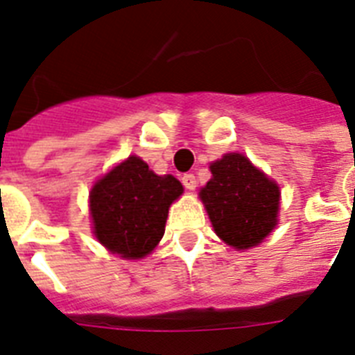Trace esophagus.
I'll use <instances>...</instances> for the list:
<instances>
[{
    "mask_svg": "<svg viewBox=\"0 0 355 355\" xmlns=\"http://www.w3.org/2000/svg\"><path fill=\"white\" fill-rule=\"evenodd\" d=\"M182 184H184V187H186V189L193 191V189H195V187H196L195 175H193V173H186V175H184V177H182Z\"/></svg>",
    "mask_w": 355,
    "mask_h": 355,
    "instance_id": "34e87169",
    "label": "esophagus"
}]
</instances>
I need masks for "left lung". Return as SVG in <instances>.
Returning a JSON list of instances; mask_svg holds the SVG:
<instances>
[{"instance_id": "8db88e82", "label": "left lung", "mask_w": 355, "mask_h": 355, "mask_svg": "<svg viewBox=\"0 0 355 355\" xmlns=\"http://www.w3.org/2000/svg\"><path fill=\"white\" fill-rule=\"evenodd\" d=\"M211 173L200 198L216 234L234 249L258 245L278 222V186L240 153L213 162Z\"/></svg>"}]
</instances>
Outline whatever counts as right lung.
Listing matches in <instances>:
<instances>
[{"instance_id": "add662e5", "label": "right lung", "mask_w": 355, "mask_h": 355, "mask_svg": "<svg viewBox=\"0 0 355 355\" xmlns=\"http://www.w3.org/2000/svg\"><path fill=\"white\" fill-rule=\"evenodd\" d=\"M182 191L175 177H159L144 160L130 157L92 189L95 236L122 258H142L164 236L169 205Z\"/></svg>"}]
</instances>
